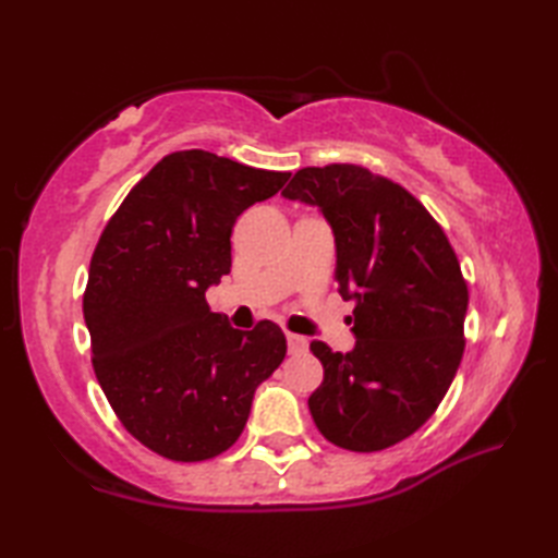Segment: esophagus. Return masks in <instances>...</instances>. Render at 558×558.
I'll return each mask as SVG.
<instances>
[{"label": "esophagus", "instance_id": "obj_1", "mask_svg": "<svg viewBox=\"0 0 558 558\" xmlns=\"http://www.w3.org/2000/svg\"><path fill=\"white\" fill-rule=\"evenodd\" d=\"M286 338H288V348H290V352H304L306 348H310V340H306L304 336H298V333H286Z\"/></svg>", "mask_w": 558, "mask_h": 558}]
</instances>
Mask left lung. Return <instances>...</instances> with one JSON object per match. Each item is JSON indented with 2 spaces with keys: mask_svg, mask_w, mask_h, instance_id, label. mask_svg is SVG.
<instances>
[{
  "mask_svg": "<svg viewBox=\"0 0 558 558\" xmlns=\"http://www.w3.org/2000/svg\"><path fill=\"white\" fill-rule=\"evenodd\" d=\"M282 196L318 206L336 234V280L354 300V350L314 340L324 384L312 417L330 444L374 453L436 412L465 350L468 282L429 210L362 165L294 172Z\"/></svg>",
  "mask_w": 558,
  "mask_h": 558,
  "instance_id": "8db88e82",
  "label": "left lung"
}]
</instances>
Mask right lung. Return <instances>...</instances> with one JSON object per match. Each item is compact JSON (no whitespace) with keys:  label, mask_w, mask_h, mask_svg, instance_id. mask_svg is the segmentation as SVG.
<instances>
[{"label":"right lung","mask_w":558,"mask_h":558,"mask_svg":"<svg viewBox=\"0 0 558 558\" xmlns=\"http://www.w3.org/2000/svg\"><path fill=\"white\" fill-rule=\"evenodd\" d=\"M288 177L177 150L105 225L83 292L93 369L124 429L153 453L220 456L240 438L258 384L286 360L276 324L232 328L208 310L206 290L230 272L234 220Z\"/></svg>","instance_id":"add662e5"}]
</instances>
